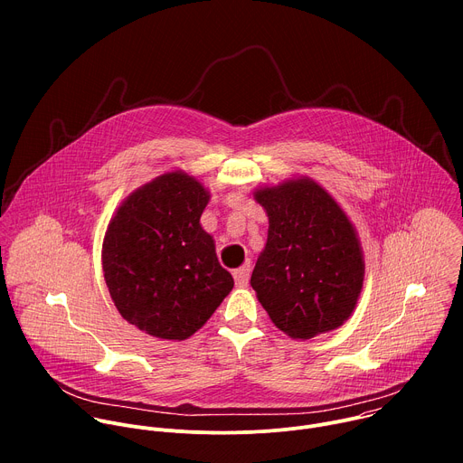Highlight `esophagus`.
Returning a JSON list of instances; mask_svg holds the SVG:
<instances>
[{
    "label": "esophagus",
    "instance_id": "obj_1",
    "mask_svg": "<svg viewBox=\"0 0 463 463\" xmlns=\"http://www.w3.org/2000/svg\"><path fill=\"white\" fill-rule=\"evenodd\" d=\"M249 273H250L249 266H241V268H238V269L232 271V277H234V282H236L238 288H245V286H247V282H249Z\"/></svg>",
    "mask_w": 463,
    "mask_h": 463
}]
</instances>
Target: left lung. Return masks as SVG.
<instances>
[{
	"mask_svg": "<svg viewBox=\"0 0 463 463\" xmlns=\"http://www.w3.org/2000/svg\"><path fill=\"white\" fill-rule=\"evenodd\" d=\"M254 200L269 231L250 286L273 324L293 339L343 326L364 282L363 247L346 213L306 175L258 186Z\"/></svg>",
	"mask_w": 463,
	"mask_h": 463,
	"instance_id": "8db88e82",
	"label": "left lung"
}]
</instances>
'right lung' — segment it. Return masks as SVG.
<instances>
[{"mask_svg": "<svg viewBox=\"0 0 463 463\" xmlns=\"http://www.w3.org/2000/svg\"><path fill=\"white\" fill-rule=\"evenodd\" d=\"M209 188L183 170L131 192L108 223L102 271L124 320L163 341L194 335L234 288L200 218Z\"/></svg>", "mask_w": 463, "mask_h": 463, "instance_id": "right-lung-1", "label": "right lung"}]
</instances>
